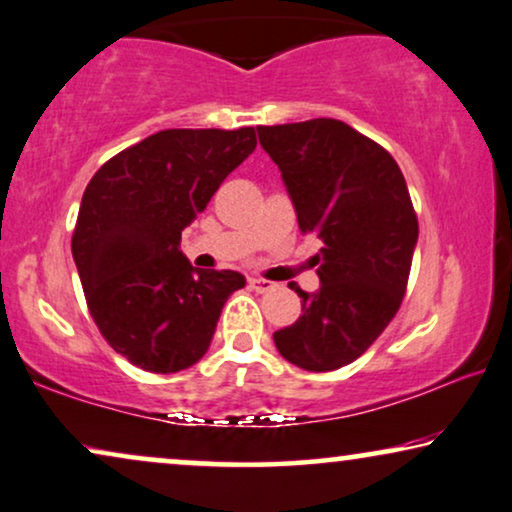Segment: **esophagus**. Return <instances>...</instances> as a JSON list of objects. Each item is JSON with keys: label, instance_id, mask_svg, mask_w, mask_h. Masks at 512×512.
I'll use <instances>...</instances> for the list:
<instances>
[{"label": "esophagus", "instance_id": "1", "mask_svg": "<svg viewBox=\"0 0 512 512\" xmlns=\"http://www.w3.org/2000/svg\"><path fill=\"white\" fill-rule=\"evenodd\" d=\"M250 288L255 292H271L276 290V283L264 281V278H250Z\"/></svg>", "mask_w": 512, "mask_h": 512}]
</instances>
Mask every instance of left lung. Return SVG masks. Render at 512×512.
<instances>
[{
  "instance_id": "left-lung-1",
  "label": "left lung",
  "mask_w": 512,
  "mask_h": 512,
  "mask_svg": "<svg viewBox=\"0 0 512 512\" xmlns=\"http://www.w3.org/2000/svg\"><path fill=\"white\" fill-rule=\"evenodd\" d=\"M302 231L323 248L320 288L302 316L274 332L278 353L309 372L349 365L370 349L403 302L419 222L407 182L384 147L337 119L260 126Z\"/></svg>"
}]
</instances>
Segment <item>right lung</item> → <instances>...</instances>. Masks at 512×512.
I'll return each mask as SVG.
<instances>
[{"label":"right lung","instance_id":"add662e5","mask_svg":"<svg viewBox=\"0 0 512 512\" xmlns=\"http://www.w3.org/2000/svg\"><path fill=\"white\" fill-rule=\"evenodd\" d=\"M255 147V128H170L119 152L88 182L74 264L102 337L142 370L199 363L224 302L245 285L238 271L194 269L180 238Z\"/></svg>","mask_w":512,"mask_h":512}]
</instances>
